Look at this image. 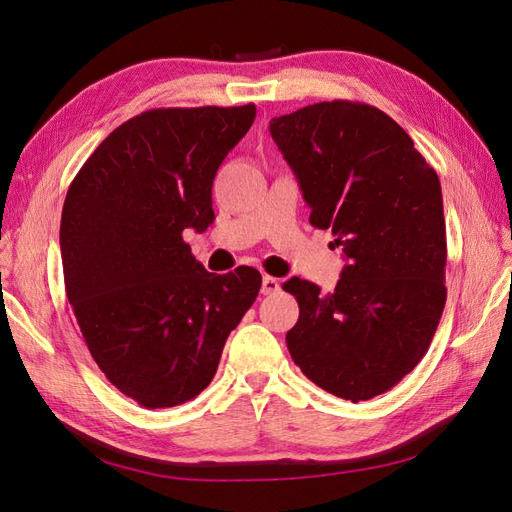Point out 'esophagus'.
Masks as SVG:
<instances>
[{
	"instance_id": "34e87169",
	"label": "esophagus",
	"mask_w": 512,
	"mask_h": 512,
	"mask_svg": "<svg viewBox=\"0 0 512 512\" xmlns=\"http://www.w3.org/2000/svg\"><path fill=\"white\" fill-rule=\"evenodd\" d=\"M277 290H280V280H275L271 275L262 277V288H260L262 294H275Z\"/></svg>"
}]
</instances>
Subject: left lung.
Returning <instances> with one entry per match:
<instances>
[{"mask_svg": "<svg viewBox=\"0 0 512 512\" xmlns=\"http://www.w3.org/2000/svg\"><path fill=\"white\" fill-rule=\"evenodd\" d=\"M299 179L309 224L331 230L348 265L331 294L292 277V361L350 401L382 395L418 365L446 303L440 179L380 108L333 100L269 123Z\"/></svg>", "mask_w": 512, "mask_h": 512, "instance_id": "8db88e82", "label": "left lung"}]
</instances>
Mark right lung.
<instances>
[{
	"label": "right lung",
	"mask_w": 512,
	"mask_h": 512,
	"mask_svg": "<svg viewBox=\"0 0 512 512\" xmlns=\"http://www.w3.org/2000/svg\"><path fill=\"white\" fill-rule=\"evenodd\" d=\"M254 117V104L151 108L108 134L68 188V301L102 374L143 408L207 389L258 297L256 269L209 273L183 241L213 222L215 173Z\"/></svg>",
	"instance_id": "obj_1"
}]
</instances>
